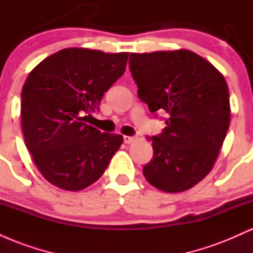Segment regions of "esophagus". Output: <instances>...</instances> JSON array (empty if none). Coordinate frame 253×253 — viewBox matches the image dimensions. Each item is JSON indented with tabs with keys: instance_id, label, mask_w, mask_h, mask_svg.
<instances>
[{
	"instance_id": "34e87169",
	"label": "esophagus",
	"mask_w": 253,
	"mask_h": 253,
	"mask_svg": "<svg viewBox=\"0 0 253 253\" xmlns=\"http://www.w3.org/2000/svg\"><path fill=\"white\" fill-rule=\"evenodd\" d=\"M135 140V136H129V135H124V141L126 144H132Z\"/></svg>"
}]
</instances>
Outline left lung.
<instances>
[{
  "label": "left lung",
  "instance_id": "left-lung-1",
  "mask_svg": "<svg viewBox=\"0 0 253 253\" xmlns=\"http://www.w3.org/2000/svg\"><path fill=\"white\" fill-rule=\"evenodd\" d=\"M138 96L167 127L151 136L153 157L144 165L150 184L167 193L190 189L210 173L229 127L225 78L210 62L188 50L130 53Z\"/></svg>",
  "mask_w": 253,
  "mask_h": 253
}]
</instances>
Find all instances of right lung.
<instances>
[{
	"label": "right lung",
	"mask_w": 253,
	"mask_h": 253,
	"mask_svg": "<svg viewBox=\"0 0 253 253\" xmlns=\"http://www.w3.org/2000/svg\"><path fill=\"white\" fill-rule=\"evenodd\" d=\"M128 53L64 48L28 75L21 92L25 143L42 175L60 189L96 182L123 144L85 123L104 92L124 75ZM90 117V115H89Z\"/></svg>",
	"instance_id": "right-lung-1"
}]
</instances>
